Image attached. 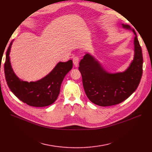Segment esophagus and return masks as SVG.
Segmentation results:
<instances>
[{
  "instance_id": "1",
  "label": "esophagus",
  "mask_w": 152,
  "mask_h": 152,
  "mask_svg": "<svg viewBox=\"0 0 152 152\" xmlns=\"http://www.w3.org/2000/svg\"><path fill=\"white\" fill-rule=\"evenodd\" d=\"M79 57H77V56H76V57H74V59H73V63H74V64L75 65V66H77L78 65V63H79Z\"/></svg>"
}]
</instances>
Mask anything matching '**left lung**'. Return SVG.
Returning <instances> with one entry per match:
<instances>
[{
  "mask_svg": "<svg viewBox=\"0 0 152 152\" xmlns=\"http://www.w3.org/2000/svg\"><path fill=\"white\" fill-rule=\"evenodd\" d=\"M122 26L135 35L134 58L126 70L110 73L89 53H85L79 64L86 95L93 103L100 106L124 102L136 90L142 78L143 56L137 34L131 26L123 23Z\"/></svg>",
  "mask_w": 152,
  "mask_h": 152,
  "instance_id": "left-lung-1",
  "label": "left lung"
}]
</instances>
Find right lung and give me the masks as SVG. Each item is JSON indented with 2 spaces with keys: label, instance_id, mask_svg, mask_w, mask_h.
I'll use <instances>...</instances> for the list:
<instances>
[{
  "label": "right lung",
  "instance_id": "1",
  "mask_svg": "<svg viewBox=\"0 0 152 152\" xmlns=\"http://www.w3.org/2000/svg\"><path fill=\"white\" fill-rule=\"evenodd\" d=\"M13 41L7 50L4 65L5 79L9 88L20 100L29 106L45 107L52 104L59 95L65 76L73 67L72 61L58 62L50 73L40 80L24 81L17 77L12 67L10 53Z\"/></svg>",
  "mask_w": 152,
  "mask_h": 152
}]
</instances>
